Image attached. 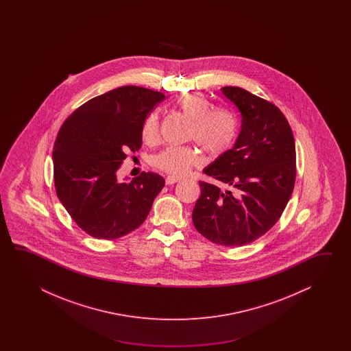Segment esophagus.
I'll list each match as a JSON object with an SVG mask.
<instances>
[{"instance_id": "34e87169", "label": "esophagus", "mask_w": 351, "mask_h": 351, "mask_svg": "<svg viewBox=\"0 0 351 351\" xmlns=\"http://www.w3.org/2000/svg\"><path fill=\"white\" fill-rule=\"evenodd\" d=\"M180 177H176V176H168L167 178H165V183L167 184H174V183H177V182H180Z\"/></svg>"}]
</instances>
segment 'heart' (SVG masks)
I'll return each instance as SVG.
<instances>
[{
  "mask_svg": "<svg viewBox=\"0 0 351 351\" xmlns=\"http://www.w3.org/2000/svg\"><path fill=\"white\" fill-rule=\"evenodd\" d=\"M174 108L191 119L186 138L195 141L209 156H222L231 149L236 141L239 124L227 109L213 108L199 93H189L179 97ZM160 120L157 112H150L142 127L143 141L153 144L158 141ZM201 152L194 145H169L152 158V165L159 171L182 176L194 165H201Z\"/></svg>",
  "mask_w": 351,
  "mask_h": 351,
  "instance_id": "heart-1",
  "label": "heart"
}]
</instances>
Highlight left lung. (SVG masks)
Segmentation results:
<instances>
[{
	"mask_svg": "<svg viewBox=\"0 0 351 351\" xmlns=\"http://www.w3.org/2000/svg\"><path fill=\"white\" fill-rule=\"evenodd\" d=\"M221 90L239 108L242 125L233 148L204 168L219 184L199 182L192 219L210 242L243 246L271 230L290 201L296 179L295 141L276 105L237 86Z\"/></svg>",
	"mask_w": 351,
	"mask_h": 351,
	"instance_id": "8db88e82",
	"label": "left lung"
}]
</instances>
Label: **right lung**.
Masks as SVG:
<instances>
[{"instance_id":"right-lung-1","label":"right lung","mask_w":351,"mask_h":351,"mask_svg":"<svg viewBox=\"0 0 351 351\" xmlns=\"http://www.w3.org/2000/svg\"><path fill=\"white\" fill-rule=\"evenodd\" d=\"M165 95L128 85L93 97L62 125L53 145V180L60 202L91 237L115 239L134 231L165 186L157 173L119 182L129 152L142 147L147 115Z\"/></svg>"}]
</instances>
